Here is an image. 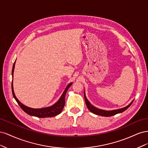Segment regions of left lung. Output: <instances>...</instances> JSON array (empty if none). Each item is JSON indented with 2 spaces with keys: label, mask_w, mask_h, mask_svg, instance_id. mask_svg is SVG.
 Wrapping results in <instances>:
<instances>
[{
  "label": "left lung",
  "mask_w": 148,
  "mask_h": 148,
  "mask_svg": "<svg viewBox=\"0 0 148 148\" xmlns=\"http://www.w3.org/2000/svg\"><path fill=\"white\" fill-rule=\"evenodd\" d=\"M84 97L85 102H86V106L88 107V109H89V110L93 114H95L96 115H98L103 116V117H110V116H113V115H116L117 114L123 112L126 110L128 108V107L132 105V104L134 101V100H133L127 106L123 107V108H121L119 109H116V110H105L98 109V108H97V107L92 106L86 98V95H85V91H84Z\"/></svg>",
  "instance_id": "left-lung-1"
}]
</instances>
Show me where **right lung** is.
Here are the masks:
<instances>
[{"mask_svg":"<svg viewBox=\"0 0 148 148\" xmlns=\"http://www.w3.org/2000/svg\"><path fill=\"white\" fill-rule=\"evenodd\" d=\"M15 62H14L13 65L12 71V78H13V72H14V69H15ZM73 84V83H70L68 85H67L66 88L64 92L62 93V96H60V99L58 100L57 102H56L54 104H53L51 106L44 107V108H41V109H33L31 108V107H27L25 106L24 104H22V103L17 99L14 91H13V81L12 83V91L13 97L15 98V99L17 102L18 104L20 106L21 108L23 109V110L26 114H28L29 115L34 116V117H37L38 118H46V117H55V116L59 115L62 112V110L64 109V107L65 106V95L66 93V91H68L69 88L71 86V85Z\"/></svg>","mask_w":148,"mask_h":148,"instance_id":"obj_1","label":"right lung"}]
</instances>
